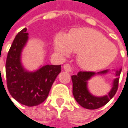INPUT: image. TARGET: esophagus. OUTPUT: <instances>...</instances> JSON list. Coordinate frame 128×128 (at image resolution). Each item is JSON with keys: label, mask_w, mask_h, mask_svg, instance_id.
Instances as JSON below:
<instances>
[{"label": "esophagus", "mask_w": 128, "mask_h": 128, "mask_svg": "<svg viewBox=\"0 0 128 128\" xmlns=\"http://www.w3.org/2000/svg\"><path fill=\"white\" fill-rule=\"evenodd\" d=\"M64 70L68 73H70L72 71V68L70 64H65L64 65Z\"/></svg>", "instance_id": "34e87169"}]
</instances>
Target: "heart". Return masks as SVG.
Wrapping results in <instances>:
<instances>
[{
  "label": "heart",
  "instance_id": "heart-1",
  "mask_svg": "<svg viewBox=\"0 0 128 128\" xmlns=\"http://www.w3.org/2000/svg\"><path fill=\"white\" fill-rule=\"evenodd\" d=\"M54 50L62 56L79 53V65L86 70L106 68L117 55L116 46L101 33L92 28H80L68 35L58 33L54 40Z\"/></svg>",
  "mask_w": 128,
  "mask_h": 128
}]
</instances>
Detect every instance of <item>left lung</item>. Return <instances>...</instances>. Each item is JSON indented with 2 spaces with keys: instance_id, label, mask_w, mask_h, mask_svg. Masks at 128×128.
<instances>
[{
  "instance_id": "obj_1",
  "label": "left lung",
  "mask_w": 128,
  "mask_h": 128,
  "mask_svg": "<svg viewBox=\"0 0 128 128\" xmlns=\"http://www.w3.org/2000/svg\"><path fill=\"white\" fill-rule=\"evenodd\" d=\"M122 68L116 70L114 73L116 78L112 81V88L110 92L104 96H95L92 94L88 88V82L95 76H104L110 74L109 70L100 72H79L76 75L71 76L73 82V94L76 102L82 107L88 110H96L106 105L116 94Z\"/></svg>"
}]
</instances>
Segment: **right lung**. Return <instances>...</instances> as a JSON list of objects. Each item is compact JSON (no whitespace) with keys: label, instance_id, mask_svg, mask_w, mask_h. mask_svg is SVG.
Listing matches in <instances>:
<instances>
[{"label":"right lung","instance_id":"1","mask_svg":"<svg viewBox=\"0 0 128 128\" xmlns=\"http://www.w3.org/2000/svg\"><path fill=\"white\" fill-rule=\"evenodd\" d=\"M28 40L24 28L16 36L9 50L6 61L7 88L11 96L18 103L34 106L42 104L48 97L60 65L46 64L34 71L27 70L22 63V50Z\"/></svg>","mask_w":128,"mask_h":128}]
</instances>
